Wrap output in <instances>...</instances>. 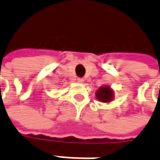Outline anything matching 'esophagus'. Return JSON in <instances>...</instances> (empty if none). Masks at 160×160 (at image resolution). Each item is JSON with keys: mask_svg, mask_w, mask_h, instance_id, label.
<instances>
[{"mask_svg": "<svg viewBox=\"0 0 160 160\" xmlns=\"http://www.w3.org/2000/svg\"><path fill=\"white\" fill-rule=\"evenodd\" d=\"M77 80H78V82H80V83L84 82V79H83V78H78V79H77Z\"/></svg>", "mask_w": 160, "mask_h": 160, "instance_id": "34e87169", "label": "esophagus"}]
</instances>
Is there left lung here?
Instances as JSON below:
<instances>
[{"label":"left lung","instance_id":"obj_1","mask_svg":"<svg viewBox=\"0 0 160 160\" xmlns=\"http://www.w3.org/2000/svg\"><path fill=\"white\" fill-rule=\"evenodd\" d=\"M113 90L109 86H102L98 88L96 93V97L98 101L102 102H110L113 99Z\"/></svg>","mask_w":160,"mask_h":160}]
</instances>
